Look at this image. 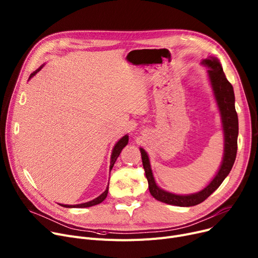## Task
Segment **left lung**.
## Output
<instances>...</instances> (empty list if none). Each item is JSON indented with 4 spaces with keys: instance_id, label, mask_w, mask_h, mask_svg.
<instances>
[{
    "instance_id": "1",
    "label": "left lung",
    "mask_w": 258,
    "mask_h": 258,
    "mask_svg": "<svg viewBox=\"0 0 258 258\" xmlns=\"http://www.w3.org/2000/svg\"><path fill=\"white\" fill-rule=\"evenodd\" d=\"M201 64L207 69V75L212 89L213 96L219 107L222 130L224 134V156L219 170L216 171L213 179L202 189V190L190 195H177L164 190L158 186L154 178L150 158L144 148L140 147L142 164L148 182L151 195L158 201L165 204L190 207L204 202L213 191L220 187L231 170L237 152V136H238V119L235 111V97L232 85L229 83L223 71L220 60L214 56H208L202 59Z\"/></svg>"
}]
</instances>
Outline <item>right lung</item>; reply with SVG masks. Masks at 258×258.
<instances>
[{
  "label": "right lung",
  "instance_id": "1",
  "mask_svg": "<svg viewBox=\"0 0 258 258\" xmlns=\"http://www.w3.org/2000/svg\"><path fill=\"white\" fill-rule=\"evenodd\" d=\"M44 66H45V63L40 66V67L38 68V69H36L33 73H31V74H30V76H29V80H30L33 76H35V74H36L37 72H39L40 70H42V68H43ZM127 143H128V136H127V135H124V136L122 137L121 139H119V140L117 141V143L114 145V147H113V151H112V155H111L110 172H111V170H112V168H113V166H114V164H115V162H116L117 158L119 157V155H120L121 151L123 150V147H124V146H126V145H127ZM107 191H108V185L106 186L105 190H104V191H103L99 197L95 198V199H94V200H92V201H89V202L83 203V204H77V205H64V204H59V205H60V206H62V207H66V208H87V207L95 206V205H98V204H100L101 202H103V201H104V199H105V198H106V196H107Z\"/></svg>",
  "mask_w": 258,
  "mask_h": 258
}]
</instances>
